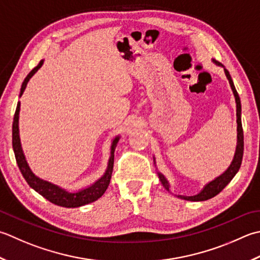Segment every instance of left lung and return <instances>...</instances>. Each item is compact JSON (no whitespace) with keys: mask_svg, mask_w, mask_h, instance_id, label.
<instances>
[{"mask_svg":"<svg viewBox=\"0 0 260 260\" xmlns=\"http://www.w3.org/2000/svg\"><path fill=\"white\" fill-rule=\"evenodd\" d=\"M216 65L223 66L220 62H216V60H213ZM224 68V66H223ZM224 72L226 78L229 80V83L231 85V89L233 91V94H235L236 98V104H237V124H238V142H237V149H236V154L233 160L231 162L230 167L228 168L225 172H223L221 176H218L215 178L214 180H212L211 182L203 188V190L201 192H198L197 195L194 196H182V195H176L177 197L181 198V200L185 201H191V202H202V201H207L210 198L216 196L218 192H221L223 189H224L225 186L230 182L233 177L237 175V172L240 169L241 162H242V156H243V131H242V124H241V103H240V98H239V94L236 90V86L233 84V81L231 79V75L229 73V71L224 69ZM157 176H159V179L161 181V184L164 185L167 190H169V182L166 179V177L161 174V172H157Z\"/></svg>","mask_w":260,"mask_h":260,"instance_id":"obj_1","label":"left lung"}]
</instances>
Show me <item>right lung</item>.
I'll use <instances>...</instances> for the list:
<instances>
[{"label":"right lung","mask_w":260,"mask_h":260,"mask_svg":"<svg viewBox=\"0 0 260 260\" xmlns=\"http://www.w3.org/2000/svg\"><path fill=\"white\" fill-rule=\"evenodd\" d=\"M43 60H40V63L36 66V68L30 72L27 78L24 79L23 83L21 85V90H20V96L22 95L23 91L27 86L28 81L31 79V76L37 72L40 69V66L43 65ZM19 113H20V103L17 105V109H15L14 117H13V124H12V146L15 155V160H17V164L20 171L28 182V185L35 189L38 194L45 197L46 200H48L50 203H53L55 205L63 206V207H80L89 204V203H92L98 200L101 196L105 194V191L109 186V182L111 179V175H113V169H114V152L117 146V143L119 141V136H116L113 140V143H111L110 147V157L108 161V167H107V170L104 174V176L100 178V179L96 180L94 184H92L89 187L84 188V189H81L79 191L71 192L63 189V188L58 187L57 185H54L52 182L47 180L40 179L39 177L36 176L34 172L30 170V168L27 164V160H25V156L23 154L21 143H20V136H19Z\"/></svg>","instance_id":"1"}]
</instances>
